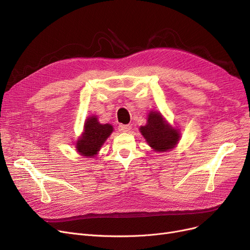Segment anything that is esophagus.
Returning a JSON list of instances; mask_svg holds the SVG:
<instances>
[{
  "label": "esophagus",
  "instance_id": "obj_1",
  "mask_svg": "<svg viewBox=\"0 0 250 250\" xmlns=\"http://www.w3.org/2000/svg\"><path fill=\"white\" fill-rule=\"evenodd\" d=\"M131 125H118V131L123 132V133H126L131 130Z\"/></svg>",
  "mask_w": 250,
  "mask_h": 250
}]
</instances>
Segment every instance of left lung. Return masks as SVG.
<instances>
[{"mask_svg": "<svg viewBox=\"0 0 250 250\" xmlns=\"http://www.w3.org/2000/svg\"><path fill=\"white\" fill-rule=\"evenodd\" d=\"M141 134L147 143L156 151H167L172 149L179 140V133L170 125H166L159 112H150L147 125L140 127Z\"/></svg>", "mask_w": 250, "mask_h": 250, "instance_id": "1", "label": "left lung"}]
</instances>
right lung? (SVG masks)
Here are the masks:
<instances>
[{"mask_svg": "<svg viewBox=\"0 0 250 250\" xmlns=\"http://www.w3.org/2000/svg\"><path fill=\"white\" fill-rule=\"evenodd\" d=\"M112 131L111 125H101L96 116L89 117L84 125V133L76 144L78 152L84 156H94Z\"/></svg>", "mask_w": 250, "mask_h": 250, "instance_id": "1", "label": "right lung"}]
</instances>
